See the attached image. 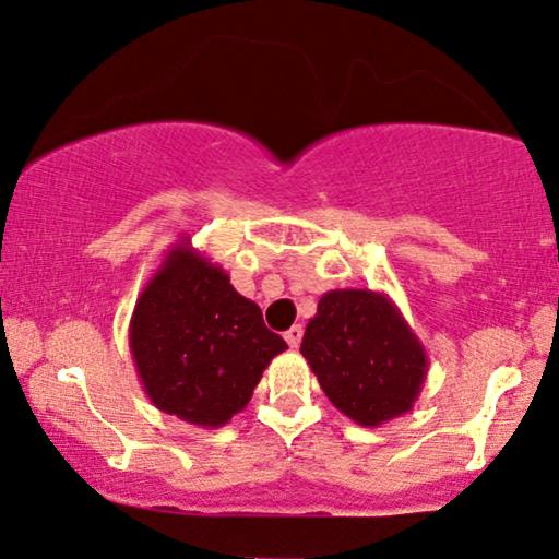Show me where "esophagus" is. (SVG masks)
Returning a JSON list of instances; mask_svg holds the SVG:
<instances>
[{"mask_svg": "<svg viewBox=\"0 0 559 559\" xmlns=\"http://www.w3.org/2000/svg\"><path fill=\"white\" fill-rule=\"evenodd\" d=\"M302 333H305L302 325H293V328H289L287 333H285L287 345H289V347H297L299 343H302Z\"/></svg>", "mask_w": 559, "mask_h": 559, "instance_id": "34e87169", "label": "esophagus"}]
</instances>
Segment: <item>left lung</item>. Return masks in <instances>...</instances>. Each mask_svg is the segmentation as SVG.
Listing matches in <instances>:
<instances>
[{"instance_id":"1","label":"left lung","mask_w":559,"mask_h":559,"mask_svg":"<svg viewBox=\"0 0 559 559\" xmlns=\"http://www.w3.org/2000/svg\"><path fill=\"white\" fill-rule=\"evenodd\" d=\"M299 353L340 414L368 428L408 414L428 373L426 347L393 299L373 289L322 295Z\"/></svg>"}]
</instances>
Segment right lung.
Instances as JSON below:
<instances>
[{
    "label": "right lung",
    "mask_w": 559,
    "mask_h": 559,
    "mask_svg": "<svg viewBox=\"0 0 559 559\" xmlns=\"http://www.w3.org/2000/svg\"><path fill=\"white\" fill-rule=\"evenodd\" d=\"M128 343L153 406L201 428H219L245 411L264 368L287 350L264 325L260 305L241 297L189 237L145 282Z\"/></svg>",
    "instance_id": "add662e5"
}]
</instances>
